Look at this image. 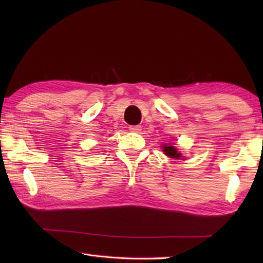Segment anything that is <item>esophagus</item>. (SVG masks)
Returning <instances> with one entry per match:
<instances>
[{
    "instance_id": "34e87169",
    "label": "esophagus",
    "mask_w": 263,
    "mask_h": 263,
    "mask_svg": "<svg viewBox=\"0 0 263 263\" xmlns=\"http://www.w3.org/2000/svg\"><path fill=\"white\" fill-rule=\"evenodd\" d=\"M128 128H130L131 132H140L141 131V126L140 125H131Z\"/></svg>"
}]
</instances>
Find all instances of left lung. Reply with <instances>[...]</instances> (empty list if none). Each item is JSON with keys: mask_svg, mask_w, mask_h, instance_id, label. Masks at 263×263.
Here are the masks:
<instances>
[{"mask_svg": "<svg viewBox=\"0 0 263 263\" xmlns=\"http://www.w3.org/2000/svg\"><path fill=\"white\" fill-rule=\"evenodd\" d=\"M164 153L168 156V157H171V158H180L181 157V155L182 154H180L177 152V149L175 148V147H173V146H165L164 147Z\"/></svg>", "mask_w": 263, "mask_h": 263, "instance_id": "obj_1", "label": "left lung"}]
</instances>
